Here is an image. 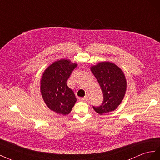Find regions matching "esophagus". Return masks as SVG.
I'll list each match as a JSON object with an SVG mask.
<instances>
[{"instance_id":"34e87169","label":"esophagus","mask_w":160,"mask_h":160,"mask_svg":"<svg viewBox=\"0 0 160 160\" xmlns=\"http://www.w3.org/2000/svg\"><path fill=\"white\" fill-rule=\"evenodd\" d=\"M88 100V97H85L84 98H80V100H81V101H83V102H86V101H87Z\"/></svg>"}]
</instances>
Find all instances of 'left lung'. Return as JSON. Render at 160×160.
Returning a JSON list of instances; mask_svg holds the SVG:
<instances>
[{
    "mask_svg": "<svg viewBox=\"0 0 160 160\" xmlns=\"http://www.w3.org/2000/svg\"><path fill=\"white\" fill-rule=\"evenodd\" d=\"M103 93V101L94 110L100 115L115 111L121 103L127 89L125 76L121 68L109 62H99L90 68Z\"/></svg>",
    "mask_w": 160,
    "mask_h": 160,
    "instance_id": "8db88e82",
    "label": "left lung"
}]
</instances>
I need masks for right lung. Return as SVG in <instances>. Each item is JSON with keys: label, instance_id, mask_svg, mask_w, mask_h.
I'll return each mask as SVG.
<instances>
[{"label": "right lung", "instance_id": "obj_1", "mask_svg": "<svg viewBox=\"0 0 160 160\" xmlns=\"http://www.w3.org/2000/svg\"><path fill=\"white\" fill-rule=\"evenodd\" d=\"M76 66L77 63L62 59L52 63L43 74L41 93L48 107L58 114H69L76 102L74 92L67 85V81Z\"/></svg>", "mask_w": 160, "mask_h": 160}]
</instances>
